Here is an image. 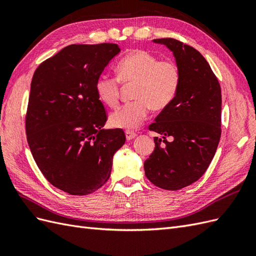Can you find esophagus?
Instances as JSON below:
<instances>
[{"label":"esophagus","instance_id":"esophagus-1","mask_svg":"<svg viewBox=\"0 0 256 256\" xmlns=\"http://www.w3.org/2000/svg\"><path fill=\"white\" fill-rule=\"evenodd\" d=\"M126 140H133V138H135V137L137 136V134L135 133V132H133V130H126Z\"/></svg>","mask_w":256,"mask_h":256}]
</instances>
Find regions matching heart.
Instances as JSON below:
<instances>
[{
	"label": "heart",
	"instance_id": "heart-1",
	"mask_svg": "<svg viewBox=\"0 0 256 256\" xmlns=\"http://www.w3.org/2000/svg\"><path fill=\"white\" fill-rule=\"evenodd\" d=\"M116 76H100L96 80L98 100L116 107L120 97V82L133 84V102L123 104L109 116L111 126L134 128L146 119L150 108L162 111L175 100L182 82V72L173 62H161L146 50L130 52L116 66Z\"/></svg>",
	"mask_w": 256,
	"mask_h": 256
}]
</instances>
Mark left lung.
<instances>
[{"mask_svg": "<svg viewBox=\"0 0 256 256\" xmlns=\"http://www.w3.org/2000/svg\"><path fill=\"white\" fill-rule=\"evenodd\" d=\"M172 52L182 72L175 100L162 110L149 130L154 150L144 163L147 178L166 190L192 185L204 174L220 138L222 92L215 74L198 50L175 38H156ZM166 136L172 140L168 142Z\"/></svg>", "mask_w": 256, "mask_h": 256, "instance_id": "left-lung-1", "label": "left lung"}]
</instances>
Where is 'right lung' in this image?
I'll return each instance as SVG.
<instances>
[{
	"instance_id": "obj_1",
	"label": "right lung",
	"mask_w": 256,
	"mask_h": 256,
	"mask_svg": "<svg viewBox=\"0 0 256 256\" xmlns=\"http://www.w3.org/2000/svg\"><path fill=\"white\" fill-rule=\"evenodd\" d=\"M114 43L72 44L36 70L26 133L36 166L52 185L74 196L96 192L106 182L112 158L126 142L107 120L95 83L114 57Z\"/></svg>"
}]
</instances>
